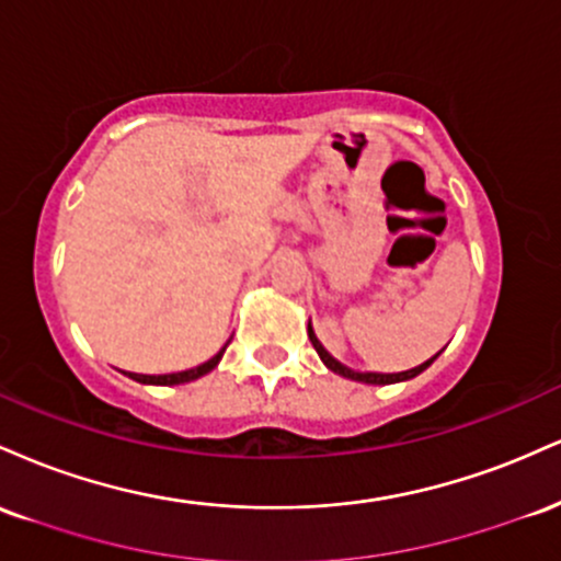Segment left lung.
I'll return each instance as SVG.
<instances>
[{"label": "left lung", "mask_w": 561, "mask_h": 561, "mask_svg": "<svg viewBox=\"0 0 561 561\" xmlns=\"http://www.w3.org/2000/svg\"><path fill=\"white\" fill-rule=\"evenodd\" d=\"M308 337H311V345L317 347L319 358H321V362H324L327 369H332L334 375H343V377H347V379H356V382H366V385H392V382H403V379H411V377L422 375V371L427 369V366L433 364L435 358H437V356H433V358H430V362L414 366V369H409V371H398V375H377V371H353V369H347V366H343L340 362H334L330 353L324 351V345H321L319 340H317V334H313L311 324H308Z\"/></svg>", "instance_id": "left-lung-1"}]
</instances>
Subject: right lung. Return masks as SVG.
<instances>
[{
  "mask_svg": "<svg viewBox=\"0 0 561 561\" xmlns=\"http://www.w3.org/2000/svg\"><path fill=\"white\" fill-rule=\"evenodd\" d=\"M224 351H227V347H221V351H218L216 356L210 358V362L199 364V366H195V369L176 371V375H131V371H128V377L137 379V382H141V385H182V382H192V379H197V377L208 375L210 369H216V364L221 362Z\"/></svg>",
  "mask_w": 561,
  "mask_h": 561,
  "instance_id": "right-lung-1",
  "label": "right lung"
}]
</instances>
